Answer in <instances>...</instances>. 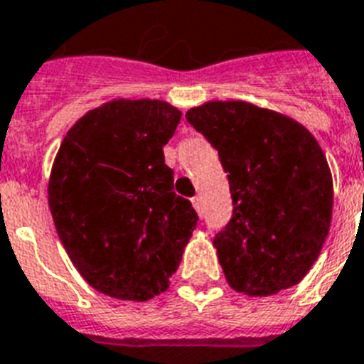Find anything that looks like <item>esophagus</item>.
Segmentation results:
<instances>
[{"label":"esophagus","mask_w":364,"mask_h":364,"mask_svg":"<svg viewBox=\"0 0 364 364\" xmlns=\"http://www.w3.org/2000/svg\"><path fill=\"white\" fill-rule=\"evenodd\" d=\"M193 206H194V210H196V212H200L202 200H200V198H198V196H194V198H193Z\"/></svg>","instance_id":"34e87169"}]
</instances>
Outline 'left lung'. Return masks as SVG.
Wrapping results in <instances>:
<instances>
[{"label":"left lung","mask_w":364,"mask_h":364,"mask_svg":"<svg viewBox=\"0 0 364 364\" xmlns=\"http://www.w3.org/2000/svg\"><path fill=\"white\" fill-rule=\"evenodd\" d=\"M185 118L218 151L229 179L232 218L213 238L229 287L273 296L298 284L332 219V176L317 139L246 101H210Z\"/></svg>","instance_id":"obj_1"}]
</instances>
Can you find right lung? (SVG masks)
<instances>
[{
	"mask_svg": "<svg viewBox=\"0 0 364 364\" xmlns=\"http://www.w3.org/2000/svg\"><path fill=\"white\" fill-rule=\"evenodd\" d=\"M181 110L164 101L105 102L70 127L49 177V210L90 287L146 301L170 287L198 215L173 193L162 146Z\"/></svg>",
	"mask_w": 364,
	"mask_h": 364,
	"instance_id": "right-lung-1",
	"label": "right lung"
}]
</instances>
